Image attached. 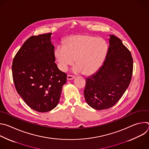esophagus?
I'll return each instance as SVG.
<instances>
[{
  "label": "esophagus",
  "mask_w": 149,
  "mask_h": 149,
  "mask_svg": "<svg viewBox=\"0 0 149 149\" xmlns=\"http://www.w3.org/2000/svg\"><path fill=\"white\" fill-rule=\"evenodd\" d=\"M67 80H72L74 78V77L72 75H67Z\"/></svg>",
  "instance_id": "34e87169"
}]
</instances>
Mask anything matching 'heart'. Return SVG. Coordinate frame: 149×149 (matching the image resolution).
Instances as JSON below:
<instances>
[{"mask_svg": "<svg viewBox=\"0 0 149 149\" xmlns=\"http://www.w3.org/2000/svg\"><path fill=\"white\" fill-rule=\"evenodd\" d=\"M108 51V44L104 39L82 34L65 39L63 47H58L54 54L62 71H66L75 60L74 71L89 76L102 66Z\"/></svg>", "mask_w": 149, "mask_h": 149, "instance_id": "obj_1", "label": "heart"}]
</instances>
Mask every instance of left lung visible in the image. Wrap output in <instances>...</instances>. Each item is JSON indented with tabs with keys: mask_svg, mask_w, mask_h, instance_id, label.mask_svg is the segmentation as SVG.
<instances>
[{
	"mask_svg": "<svg viewBox=\"0 0 149 149\" xmlns=\"http://www.w3.org/2000/svg\"><path fill=\"white\" fill-rule=\"evenodd\" d=\"M109 51L103 65L86 78L84 94L87 104L101 110L111 108L121 98L130 83L133 61L120 39L110 35Z\"/></svg>",
	"mask_w": 149,
	"mask_h": 149,
	"instance_id": "8db88e82",
	"label": "left lung"
}]
</instances>
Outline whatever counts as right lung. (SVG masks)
Here are the masks:
<instances>
[{"label": "right lung", "instance_id": "right-lung-1", "mask_svg": "<svg viewBox=\"0 0 149 149\" xmlns=\"http://www.w3.org/2000/svg\"><path fill=\"white\" fill-rule=\"evenodd\" d=\"M52 33L32 36L16 53L12 75L17 93L35 111L48 112L58 105L67 75L55 63Z\"/></svg>", "mask_w": 149, "mask_h": 149}]
</instances>
